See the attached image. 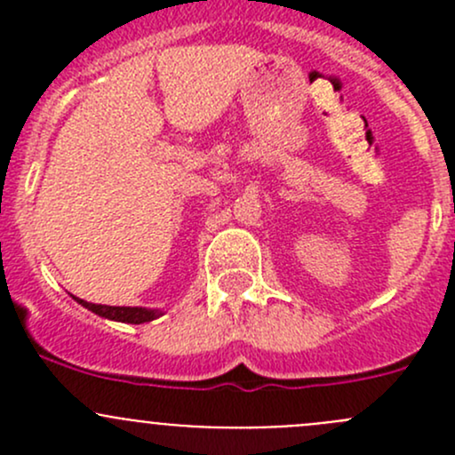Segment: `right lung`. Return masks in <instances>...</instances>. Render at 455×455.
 Here are the masks:
<instances>
[{"mask_svg":"<svg viewBox=\"0 0 455 455\" xmlns=\"http://www.w3.org/2000/svg\"><path fill=\"white\" fill-rule=\"evenodd\" d=\"M81 306L99 316L112 321H123V323H145V321H154L160 316V310H149V308H127V306H100V304H90V301L76 299Z\"/></svg>","mask_w":455,"mask_h":455,"instance_id":"1","label":"right lung"}]
</instances>
